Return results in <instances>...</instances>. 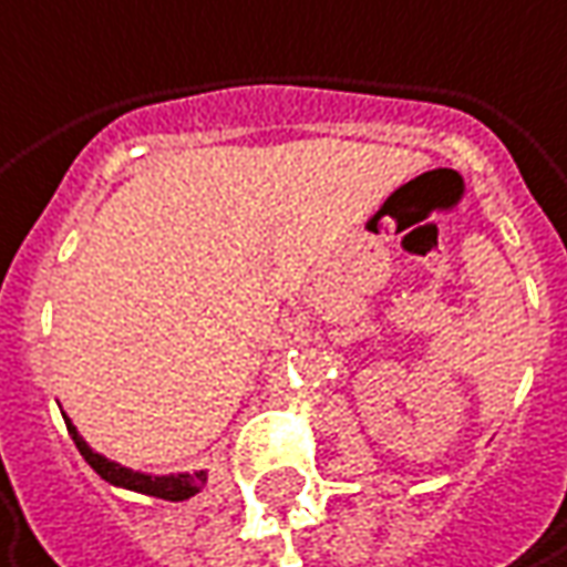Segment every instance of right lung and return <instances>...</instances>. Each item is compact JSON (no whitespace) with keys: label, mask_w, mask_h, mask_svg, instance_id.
<instances>
[{"label":"right lung","mask_w":567,"mask_h":567,"mask_svg":"<svg viewBox=\"0 0 567 567\" xmlns=\"http://www.w3.org/2000/svg\"><path fill=\"white\" fill-rule=\"evenodd\" d=\"M64 424H68L71 441L78 444L81 457L91 463V466L104 476L106 483H113V486L136 489V493H146V496H156V499H169V503H182V499L195 496V493L205 486V480H208V473H205V470H198V473H176V476H150V473L126 470V466H120V463L106 461V457H101V454H94V451L87 447V441L78 434V427H74L68 417H64Z\"/></svg>","instance_id":"right-lung-1"}]
</instances>
